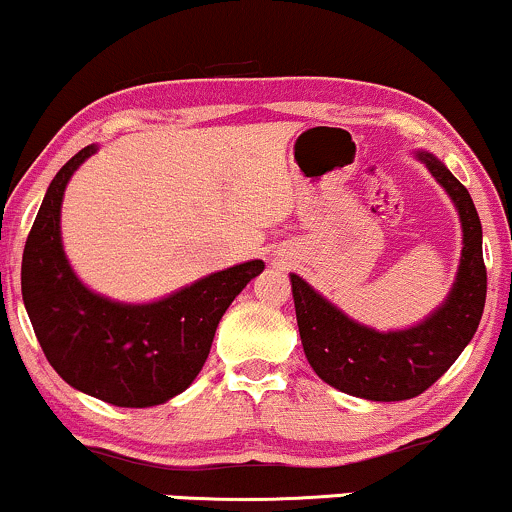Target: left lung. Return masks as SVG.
Returning <instances> with one entry per match:
<instances>
[{
  "label": "left lung",
  "mask_w": 512,
  "mask_h": 512,
  "mask_svg": "<svg viewBox=\"0 0 512 512\" xmlns=\"http://www.w3.org/2000/svg\"><path fill=\"white\" fill-rule=\"evenodd\" d=\"M458 209L463 250L446 300L408 329L379 331L355 322L303 276L291 274L300 341L317 377L365 400H408L427 391L458 360L477 331L486 300L482 221L470 193L432 152H412Z\"/></svg>",
  "instance_id": "obj_1"
}]
</instances>
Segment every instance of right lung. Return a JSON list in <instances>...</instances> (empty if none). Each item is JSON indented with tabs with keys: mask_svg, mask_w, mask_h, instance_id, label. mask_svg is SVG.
<instances>
[{
	"mask_svg": "<svg viewBox=\"0 0 512 512\" xmlns=\"http://www.w3.org/2000/svg\"><path fill=\"white\" fill-rule=\"evenodd\" d=\"M97 150L83 147L49 183L23 250V305L42 353L66 384L119 408H152L193 384L221 317L264 262L233 264L152 303L92 291L66 257L61 202L71 176Z\"/></svg>",
	"mask_w": 512,
	"mask_h": 512,
	"instance_id": "add662e5",
	"label": "right lung"
}]
</instances>
